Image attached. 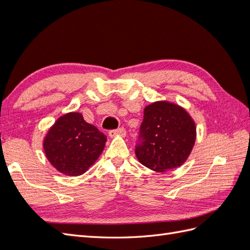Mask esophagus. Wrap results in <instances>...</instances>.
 I'll list each match as a JSON object with an SVG mask.
<instances>
[{
    "label": "esophagus",
    "instance_id": "obj_1",
    "mask_svg": "<svg viewBox=\"0 0 250 250\" xmlns=\"http://www.w3.org/2000/svg\"><path fill=\"white\" fill-rule=\"evenodd\" d=\"M108 134L110 138H115V137H117V135L124 138L126 135V130L124 129V128H119V129H116V130H110Z\"/></svg>",
    "mask_w": 250,
    "mask_h": 250
}]
</instances>
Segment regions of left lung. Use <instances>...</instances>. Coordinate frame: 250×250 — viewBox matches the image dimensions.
I'll use <instances>...</instances> for the list:
<instances>
[{"instance_id":"left-lung-1","label":"left lung","mask_w":250,"mask_h":250,"mask_svg":"<svg viewBox=\"0 0 250 250\" xmlns=\"http://www.w3.org/2000/svg\"><path fill=\"white\" fill-rule=\"evenodd\" d=\"M196 141L193 118L180 105L156 101L144 109L135 155L150 170L166 172L180 167Z\"/></svg>"}]
</instances>
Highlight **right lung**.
<instances>
[{
    "label": "right lung",
    "mask_w": 250,
    "mask_h": 250,
    "mask_svg": "<svg viewBox=\"0 0 250 250\" xmlns=\"http://www.w3.org/2000/svg\"><path fill=\"white\" fill-rule=\"evenodd\" d=\"M106 135L88 124L82 113L74 111L59 117L43 138L48 161L66 176L85 173L103 152Z\"/></svg>",
    "instance_id": "1"
}]
</instances>
